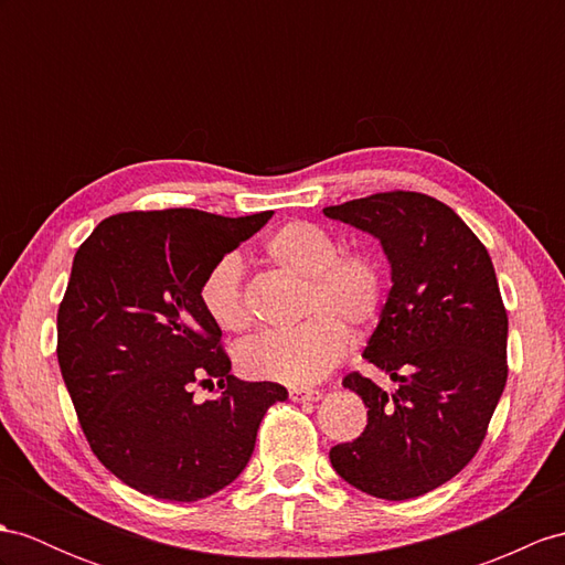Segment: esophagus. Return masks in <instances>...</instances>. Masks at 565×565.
Listing matches in <instances>:
<instances>
[{
	"instance_id": "esophagus-1",
	"label": "esophagus",
	"mask_w": 565,
	"mask_h": 565,
	"mask_svg": "<svg viewBox=\"0 0 565 565\" xmlns=\"http://www.w3.org/2000/svg\"><path fill=\"white\" fill-rule=\"evenodd\" d=\"M290 397L295 403H316V401H321V397H323V391H319V388H292Z\"/></svg>"
}]
</instances>
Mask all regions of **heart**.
Here are the masks:
<instances>
[{"mask_svg": "<svg viewBox=\"0 0 565 565\" xmlns=\"http://www.w3.org/2000/svg\"><path fill=\"white\" fill-rule=\"evenodd\" d=\"M264 254L275 266L305 278L301 313L307 321L244 342L239 369L252 379L287 386L321 381L350 350L345 323L366 328L379 321L388 290L386 268L366 249H340L333 232L309 220H292L275 230ZM199 299L209 319L223 330L242 333L252 326L254 311L237 254L217 258L209 268Z\"/></svg>", "mask_w": 565, "mask_h": 565, "instance_id": "obj_1", "label": "heart"}]
</instances>
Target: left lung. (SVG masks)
<instances>
[{
  "label": "left lung",
  "mask_w": 565,
  "mask_h": 565,
  "mask_svg": "<svg viewBox=\"0 0 565 565\" xmlns=\"http://www.w3.org/2000/svg\"><path fill=\"white\" fill-rule=\"evenodd\" d=\"M379 237L393 287L364 356L401 383L393 395L352 371L366 429L330 448L335 472L386 501L446 484L484 441L508 379V313L487 246L446 203L381 191L323 209Z\"/></svg>",
  "instance_id": "1"
}]
</instances>
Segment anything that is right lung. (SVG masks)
<instances>
[{"instance_id": "add662e5", "label": "right lung", "mask_w": 565, "mask_h": 565, "mask_svg": "<svg viewBox=\"0 0 565 565\" xmlns=\"http://www.w3.org/2000/svg\"><path fill=\"white\" fill-rule=\"evenodd\" d=\"M273 211L223 217L196 209L105 217L78 246L57 311V360L86 441L124 484L199 501L235 481L258 424L287 397L230 374L223 333L199 287ZM221 395L196 404L193 386Z\"/></svg>"}]
</instances>
